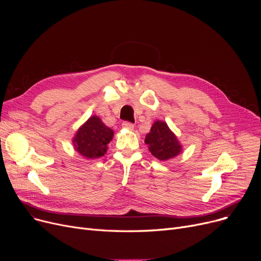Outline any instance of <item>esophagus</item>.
<instances>
[{"label": "esophagus", "mask_w": 261, "mask_h": 261, "mask_svg": "<svg viewBox=\"0 0 261 261\" xmlns=\"http://www.w3.org/2000/svg\"><path fill=\"white\" fill-rule=\"evenodd\" d=\"M122 128L127 129V130H133L134 129V125L129 121H123L122 122Z\"/></svg>", "instance_id": "esophagus-1"}]
</instances>
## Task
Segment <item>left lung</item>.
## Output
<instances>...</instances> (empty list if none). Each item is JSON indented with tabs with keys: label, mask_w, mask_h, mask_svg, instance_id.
<instances>
[{
	"label": "left lung",
	"mask_w": 261,
	"mask_h": 261,
	"mask_svg": "<svg viewBox=\"0 0 261 261\" xmlns=\"http://www.w3.org/2000/svg\"><path fill=\"white\" fill-rule=\"evenodd\" d=\"M145 143L151 154L164 162L179 155L183 150V146L176 135L164 120H155L153 122L150 132L146 135Z\"/></svg>",
	"instance_id": "1"
}]
</instances>
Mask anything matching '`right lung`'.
Masks as SVG:
<instances>
[{"label":"right lung","instance_id":"add662e5","mask_svg":"<svg viewBox=\"0 0 261 261\" xmlns=\"http://www.w3.org/2000/svg\"><path fill=\"white\" fill-rule=\"evenodd\" d=\"M113 136L114 131L107 127L99 116L93 115L78 128L72 143L81 156L95 160L107 153L108 144Z\"/></svg>","mask_w":261,"mask_h":261}]
</instances>
